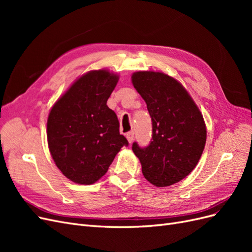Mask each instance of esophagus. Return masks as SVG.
<instances>
[{"mask_svg":"<svg viewBox=\"0 0 252 252\" xmlns=\"http://www.w3.org/2000/svg\"><path fill=\"white\" fill-rule=\"evenodd\" d=\"M126 138L129 143H132L134 140V131H129L126 133Z\"/></svg>","mask_w":252,"mask_h":252,"instance_id":"1","label":"esophagus"}]
</instances>
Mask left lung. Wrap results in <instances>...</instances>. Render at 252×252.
Here are the masks:
<instances>
[{
    "instance_id": "obj_1",
    "label": "left lung",
    "mask_w": 252,
    "mask_h": 252,
    "mask_svg": "<svg viewBox=\"0 0 252 252\" xmlns=\"http://www.w3.org/2000/svg\"><path fill=\"white\" fill-rule=\"evenodd\" d=\"M132 84L147 104L152 138L146 147L134 142L145 179L170 186L191 172L203 154L206 126L201 111L181 84L162 72L139 71Z\"/></svg>"
}]
</instances>
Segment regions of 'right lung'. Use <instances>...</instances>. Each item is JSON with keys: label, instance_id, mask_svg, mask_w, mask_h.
Segmentation results:
<instances>
[{"label": "right lung", "instance_id": "add662e5", "mask_svg": "<svg viewBox=\"0 0 252 252\" xmlns=\"http://www.w3.org/2000/svg\"><path fill=\"white\" fill-rule=\"evenodd\" d=\"M119 77L94 70L75 81L50 110L47 140L50 154L66 178L94 184L107 172L128 141L120 134L116 112L106 103Z\"/></svg>", "mask_w": 252, "mask_h": 252}]
</instances>
